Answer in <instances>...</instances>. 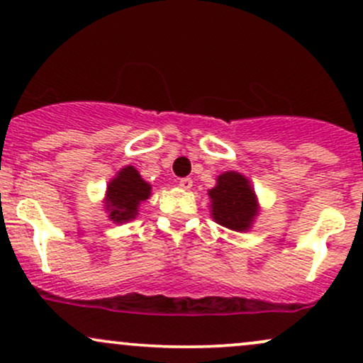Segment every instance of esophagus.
Segmentation results:
<instances>
[{"label": "esophagus", "instance_id": "esophagus-1", "mask_svg": "<svg viewBox=\"0 0 363 363\" xmlns=\"http://www.w3.org/2000/svg\"><path fill=\"white\" fill-rule=\"evenodd\" d=\"M179 186H181L182 189H191V187H193V179H191V177H182L181 181H179Z\"/></svg>", "mask_w": 363, "mask_h": 363}]
</instances>
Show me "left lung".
Wrapping results in <instances>:
<instances>
[{
  "instance_id": "obj_1",
  "label": "left lung",
  "mask_w": 363,
  "mask_h": 363,
  "mask_svg": "<svg viewBox=\"0 0 363 363\" xmlns=\"http://www.w3.org/2000/svg\"><path fill=\"white\" fill-rule=\"evenodd\" d=\"M211 216L216 223L242 232L251 227L257 215L256 196L249 181L237 172H225L210 189Z\"/></svg>"
}]
</instances>
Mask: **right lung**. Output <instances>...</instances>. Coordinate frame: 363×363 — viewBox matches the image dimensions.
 I'll return each instance as SVG.
<instances>
[{
	"label": "right lung",
	"mask_w": 363,
	"mask_h": 363,
	"mask_svg": "<svg viewBox=\"0 0 363 363\" xmlns=\"http://www.w3.org/2000/svg\"><path fill=\"white\" fill-rule=\"evenodd\" d=\"M148 182L131 165L124 167L107 186V210L114 222L123 223L138 215V205L150 196Z\"/></svg>",
	"instance_id": "1"
}]
</instances>
